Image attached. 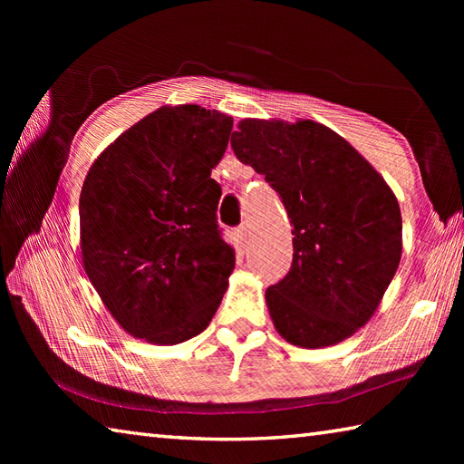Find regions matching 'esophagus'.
<instances>
[{
  "label": "esophagus",
  "mask_w": 464,
  "mask_h": 464,
  "mask_svg": "<svg viewBox=\"0 0 464 464\" xmlns=\"http://www.w3.org/2000/svg\"><path fill=\"white\" fill-rule=\"evenodd\" d=\"M249 237H251V229H249V225L247 223H243L239 229H237V239H239V243L241 246H246V243L249 241Z\"/></svg>",
  "instance_id": "34e87169"
}]
</instances>
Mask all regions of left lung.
<instances>
[{
    "instance_id": "obj_1",
    "label": "left lung",
    "mask_w": 464,
    "mask_h": 464,
    "mask_svg": "<svg viewBox=\"0 0 464 464\" xmlns=\"http://www.w3.org/2000/svg\"><path fill=\"white\" fill-rule=\"evenodd\" d=\"M231 147L280 194L293 225V266L266 290L276 332L309 350L348 340L379 309L401 260L395 192L315 121L243 119Z\"/></svg>"
}]
</instances>
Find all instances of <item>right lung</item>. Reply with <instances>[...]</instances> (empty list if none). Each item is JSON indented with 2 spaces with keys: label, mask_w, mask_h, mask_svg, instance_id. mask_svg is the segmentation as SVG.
<instances>
[{
  "label": "right lung",
  "mask_w": 464,
  "mask_h": 464,
  "mask_svg": "<svg viewBox=\"0 0 464 464\" xmlns=\"http://www.w3.org/2000/svg\"><path fill=\"white\" fill-rule=\"evenodd\" d=\"M233 119L196 104L161 106L112 140L80 194L85 274L124 332L176 345L208 327L235 268L217 229L210 171Z\"/></svg>",
  "instance_id": "1"
}]
</instances>
